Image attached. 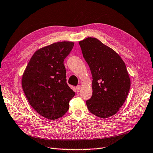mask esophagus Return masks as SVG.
Returning <instances> with one entry per match:
<instances>
[{
	"instance_id": "obj_1",
	"label": "esophagus",
	"mask_w": 153,
	"mask_h": 153,
	"mask_svg": "<svg viewBox=\"0 0 153 153\" xmlns=\"http://www.w3.org/2000/svg\"><path fill=\"white\" fill-rule=\"evenodd\" d=\"M76 89L77 91L80 90V89H81V85H77V86L76 87Z\"/></svg>"
}]
</instances>
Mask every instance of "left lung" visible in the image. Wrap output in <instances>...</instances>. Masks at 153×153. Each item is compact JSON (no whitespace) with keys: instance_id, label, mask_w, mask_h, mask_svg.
Segmentation results:
<instances>
[{"instance_id":"8db88e82","label":"left lung","mask_w":153,"mask_h":153,"mask_svg":"<svg viewBox=\"0 0 153 153\" xmlns=\"http://www.w3.org/2000/svg\"><path fill=\"white\" fill-rule=\"evenodd\" d=\"M92 76V95L86 101L89 112L106 119L116 114L130 89L126 64L119 55L95 38L79 41Z\"/></svg>"}]
</instances>
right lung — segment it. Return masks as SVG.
Returning <instances> with one entry per match:
<instances>
[{
	"label": "right lung",
	"instance_id": "right-lung-1",
	"mask_svg": "<svg viewBox=\"0 0 153 153\" xmlns=\"http://www.w3.org/2000/svg\"><path fill=\"white\" fill-rule=\"evenodd\" d=\"M73 46L71 41H62L38 49L22 75V85L29 103L47 119L63 116L75 94L67 84L64 65V60Z\"/></svg>",
	"mask_w": 153,
	"mask_h": 153
}]
</instances>
